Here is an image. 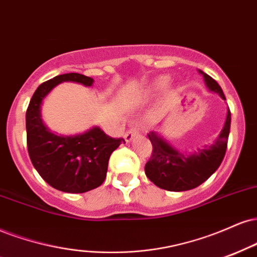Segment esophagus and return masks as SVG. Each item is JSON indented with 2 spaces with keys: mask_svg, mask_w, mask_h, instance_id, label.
<instances>
[{
  "mask_svg": "<svg viewBox=\"0 0 257 257\" xmlns=\"http://www.w3.org/2000/svg\"><path fill=\"white\" fill-rule=\"evenodd\" d=\"M137 135H139V129L138 128H131L128 132L125 133V135H124L125 141L126 142L133 141V139L137 137Z\"/></svg>",
  "mask_w": 257,
  "mask_h": 257,
  "instance_id": "34e87169",
  "label": "esophagus"
}]
</instances>
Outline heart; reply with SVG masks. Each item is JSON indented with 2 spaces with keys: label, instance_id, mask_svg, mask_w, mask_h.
<instances>
[{
  "label": "heart",
  "instance_id": "obj_1",
  "mask_svg": "<svg viewBox=\"0 0 257 257\" xmlns=\"http://www.w3.org/2000/svg\"><path fill=\"white\" fill-rule=\"evenodd\" d=\"M168 83H169V79L166 78V76H163V78H159L158 80H156V82H154V87L158 89H163L168 86Z\"/></svg>",
  "mask_w": 257,
  "mask_h": 257
}]
</instances>
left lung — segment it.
Returning a JSON list of instances; mask_svg holds the SVG:
<instances>
[{
	"label": "left lung",
	"mask_w": 257,
	"mask_h": 257,
	"mask_svg": "<svg viewBox=\"0 0 257 257\" xmlns=\"http://www.w3.org/2000/svg\"><path fill=\"white\" fill-rule=\"evenodd\" d=\"M199 72L203 75L207 87L226 100L218 82L202 70ZM230 125L231 112L228 109L224 128L217 140L209 146L197 148V151L190 154L179 152L160 138L158 133L151 132L148 139L153 151L145 165V174L157 187L169 191H185L199 187L220 166L226 153Z\"/></svg>",
	"instance_id": "obj_1"
}]
</instances>
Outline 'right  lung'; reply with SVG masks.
I'll use <instances>...</instances> for the list:
<instances>
[{"label": "right lung", "mask_w": 257, "mask_h": 257, "mask_svg": "<svg viewBox=\"0 0 257 257\" xmlns=\"http://www.w3.org/2000/svg\"><path fill=\"white\" fill-rule=\"evenodd\" d=\"M64 81L93 85V79L78 73L57 75L43 82L26 111L27 150L35 169L49 185L64 193H86L103 184L111 153L124 144V139L110 138L98 126L74 137L49 131L43 123L40 106L51 89Z\"/></svg>", "instance_id": "1"}]
</instances>
